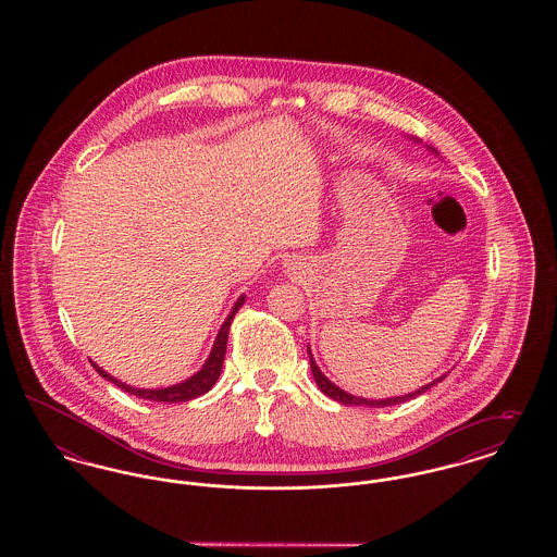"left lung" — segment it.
<instances>
[{"instance_id":"left-lung-1","label":"left lung","mask_w":557,"mask_h":557,"mask_svg":"<svg viewBox=\"0 0 557 557\" xmlns=\"http://www.w3.org/2000/svg\"><path fill=\"white\" fill-rule=\"evenodd\" d=\"M432 150V148H430ZM307 350H309V346H307ZM309 361H311V371H313V377H315V382H318L319 391L323 393V395H327L330 398H334V400H338V403H343V405H363V407H391V405H398V403H405V400H409V398H416L418 395H422L425 393L428 388H432L436 382H441L445 375H441V377H436L434 382H430V384H425L422 388H418V391H413V393H409V395H400V397H391V398H380V400H373V398H363V397H355V395H348L345 393L343 388H338L334 382H330L321 370L318 368V363H315V359H313V355H311V350H309Z\"/></svg>"}]
</instances>
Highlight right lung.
<instances>
[{
  "label": "right lung",
  "instance_id": "1",
  "mask_svg": "<svg viewBox=\"0 0 557 557\" xmlns=\"http://www.w3.org/2000/svg\"><path fill=\"white\" fill-rule=\"evenodd\" d=\"M244 298H246V296L242 294L238 298V302L234 305L232 313L223 321V325H221V330H219V334H216V338H214V345H212L211 355H209L207 363L200 368V371H196L194 375H189L186 382H180V384H173V386H166V388H133V386L123 384L121 380L112 377L108 371L98 368L96 363H94V368H96V371H98L102 377H107L108 382H112L114 386H119L121 391H125V393H129V395H135V397L148 398V400H157V403H184V400L200 397V395H205V393L211 391L212 386H214V382H216L219 375H221L223 359H225V348H227L230 325H232V321L236 318L239 307L244 305Z\"/></svg>",
  "mask_w": 557,
  "mask_h": 557
}]
</instances>
